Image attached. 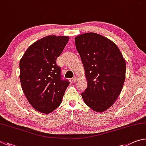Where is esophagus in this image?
<instances>
[{
  "label": "esophagus",
  "instance_id": "obj_1",
  "mask_svg": "<svg viewBox=\"0 0 146 146\" xmlns=\"http://www.w3.org/2000/svg\"><path fill=\"white\" fill-rule=\"evenodd\" d=\"M72 81H73V82H76V81H77V78H76V77H74V78H72Z\"/></svg>",
  "mask_w": 146,
  "mask_h": 146
}]
</instances>
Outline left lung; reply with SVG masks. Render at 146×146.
<instances>
[{
    "label": "left lung",
    "mask_w": 146,
    "mask_h": 146,
    "mask_svg": "<svg viewBox=\"0 0 146 146\" xmlns=\"http://www.w3.org/2000/svg\"><path fill=\"white\" fill-rule=\"evenodd\" d=\"M75 43L88 83L81 96L93 110L103 112L113 105L121 92L126 78V62L117 46L97 33L79 35Z\"/></svg>",
    "instance_id": "left-lung-1"
}]
</instances>
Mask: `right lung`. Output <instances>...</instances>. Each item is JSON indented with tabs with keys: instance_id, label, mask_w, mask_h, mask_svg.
Masks as SVG:
<instances>
[{
	"instance_id": "obj_1",
	"label": "right lung",
	"mask_w": 146,
	"mask_h": 146,
	"mask_svg": "<svg viewBox=\"0 0 146 146\" xmlns=\"http://www.w3.org/2000/svg\"><path fill=\"white\" fill-rule=\"evenodd\" d=\"M65 36H48L29 46L20 61L23 92L33 108L49 113L61 103L67 86L56 60L68 43Z\"/></svg>"
}]
</instances>
